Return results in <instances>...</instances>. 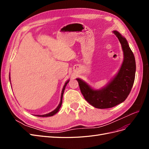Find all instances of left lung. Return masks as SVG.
Listing matches in <instances>:
<instances>
[{
	"mask_svg": "<svg viewBox=\"0 0 149 149\" xmlns=\"http://www.w3.org/2000/svg\"><path fill=\"white\" fill-rule=\"evenodd\" d=\"M113 33L119 39L124 52V61L118 74L101 90H94L77 78L79 86L86 101L98 109H107L124 101L131 91L136 74V60L127 40L118 31Z\"/></svg>",
	"mask_w": 149,
	"mask_h": 149,
	"instance_id": "left-lung-1",
	"label": "left lung"
}]
</instances>
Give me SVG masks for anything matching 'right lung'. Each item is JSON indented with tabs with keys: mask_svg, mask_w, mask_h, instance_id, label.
Instances as JSON below:
<instances>
[{
	"mask_svg": "<svg viewBox=\"0 0 149 149\" xmlns=\"http://www.w3.org/2000/svg\"><path fill=\"white\" fill-rule=\"evenodd\" d=\"M69 81L70 80H68V81L67 82H66V83H65V86H63V90H62V92H61V101H60V104H59V105L58 106V107L56 108V109L54 110V111H53L52 112H49V113H48V114H45V115H37V116H39V117H49V116H53V115H55L56 113H57V112H58V111H59V109H60V108L61 107V104H62V100H63V93H64V91H65V87H66V84H68V83L69 82Z\"/></svg>",
	"mask_w": 149,
	"mask_h": 149,
	"instance_id": "1",
	"label": "right lung"
}]
</instances>
